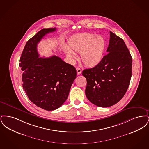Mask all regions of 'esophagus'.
Instances as JSON below:
<instances>
[{
  "mask_svg": "<svg viewBox=\"0 0 149 149\" xmlns=\"http://www.w3.org/2000/svg\"><path fill=\"white\" fill-rule=\"evenodd\" d=\"M77 74H78V75L80 74L81 73V72H82V70L80 68H77Z\"/></svg>",
  "mask_w": 149,
  "mask_h": 149,
  "instance_id": "34e87169",
  "label": "esophagus"
}]
</instances>
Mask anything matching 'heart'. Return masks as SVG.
I'll list each match as a JSON object with an SVG mask.
<instances>
[{"instance_id":"obj_1","label":"heart","mask_w":149,"mask_h":149,"mask_svg":"<svg viewBox=\"0 0 149 149\" xmlns=\"http://www.w3.org/2000/svg\"><path fill=\"white\" fill-rule=\"evenodd\" d=\"M105 46L106 43L102 36L85 33L74 36L69 41V47L64 45V49L72 63L77 58L75 52H79L84 64L94 66L101 61Z\"/></svg>"}]
</instances>
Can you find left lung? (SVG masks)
Returning a JSON list of instances; mask_svg holds the SVG:
<instances>
[{
	"mask_svg": "<svg viewBox=\"0 0 149 149\" xmlns=\"http://www.w3.org/2000/svg\"><path fill=\"white\" fill-rule=\"evenodd\" d=\"M107 54L82 75L87 81L85 94L93 104L112 106L123 98L132 75V58L124 41L110 31Z\"/></svg>",
	"mask_w": 149,
	"mask_h": 149,
	"instance_id": "8db88e82",
	"label": "left lung"
}]
</instances>
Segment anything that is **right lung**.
<instances>
[{
    "label": "right lung",
    "instance_id": "add662e5",
    "mask_svg": "<svg viewBox=\"0 0 149 149\" xmlns=\"http://www.w3.org/2000/svg\"><path fill=\"white\" fill-rule=\"evenodd\" d=\"M56 28L43 29L26 43L20 58L23 71V88L29 99L47 111L56 109L67 99L77 77L76 69L59 57H39L37 44L44 36Z\"/></svg>",
    "mask_w": 149,
    "mask_h": 149
}]
</instances>
